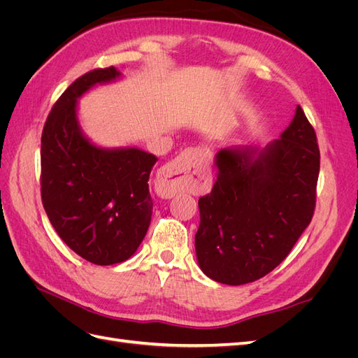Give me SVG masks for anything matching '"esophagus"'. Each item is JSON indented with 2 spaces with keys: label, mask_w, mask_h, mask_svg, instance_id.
I'll return each mask as SVG.
<instances>
[{
  "label": "esophagus",
  "mask_w": 358,
  "mask_h": 358,
  "mask_svg": "<svg viewBox=\"0 0 358 358\" xmlns=\"http://www.w3.org/2000/svg\"><path fill=\"white\" fill-rule=\"evenodd\" d=\"M162 183L169 196L203 187L210 182V170L201 157V150L188 148L162 167Z\"/></svg>",
  "instance_id": "1"
}]
</instances>
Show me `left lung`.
<instances>
[{
	"mask_svg": "<svg viewBox=\"0 0 358 358\" xmlns=\"http://www.w3.org/2000/svg\"><path fill=\"white\" fill-rule=\"evenodd\" d=\"M218 176L199 200L197 262L216 282L243 285L284 262L315 210L320 149L301 107L266 148H224Z\"/></svg>",
	"mask_w": 358,
	"mask_h": 358,
	"instance_id": "left-lung-1",
	"label": "left lung"
}]
</instances>
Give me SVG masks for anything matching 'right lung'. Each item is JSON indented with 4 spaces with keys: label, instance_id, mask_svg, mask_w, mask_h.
<instances>
[{
    "label": "right lung",
    "instance_id": "right-lung-1",
    "mask_svg": "<svg viewBox=\"0 0 358 358\" xmlns=\"http://www.w3.org/2000/svg\"><path fill=\"white\" fill-rule=\"evenodd\" d=\"M115 67L83 74L50 110L41 134V201L58 236L99 266L122 263L152 216L149 175L158 158L138 148H100L82 131L78 100L121 78Z\"/></svg>",
    "mask_w": 358,
    "mask_h": 358
}]
</instances>
